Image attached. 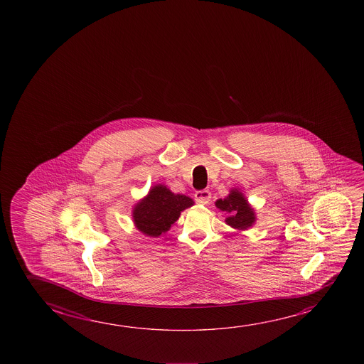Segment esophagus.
I'll return each mask as SVG.
<instances>
[{
    "label": "esophagus",
    "instance_id": "esophagus-1",
    "mask_svg": "<svg viewBox=\"0 0 364 364\" xmlns=\"http://www.w3.org/2000/svg\"><path fill=\"white\" fill-rule=\"evenodd\" d=\"M210 191L204 189V191H198L196 193V200L200 204H208L210 202Z\"/></svg>",
    "mask_w": 364,
    "mask_h": 364
}]
</instances>
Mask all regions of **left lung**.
<instances>
[{
	"label": "left lung",
	"mask_w": 364,
	"mask_h": 364,
	"mask_svg": "<svg viewBox=\"0 0 364 364\" xmlns=\"http://www.w3.org/2000/svg\"><path fill=\"white\" fill-rule=\"evenodd\" d=\"M215 207L228 215L225 220L227 225L239 231L250 228L257 220L254 208L237 189H231L225 199L215 200Z\"/></svg>",
	"instance_id": "1"
}]
</instances>
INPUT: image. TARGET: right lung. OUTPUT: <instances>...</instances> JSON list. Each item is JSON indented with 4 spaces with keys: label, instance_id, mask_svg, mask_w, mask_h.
I'll list each match as a JSON object with an SVG mask.
<instances>
[{
    "label": "right lung",
    "instance_id": "add662e5",
    "mask_svg": "<svg viewBox=\"0 0 364 364\" xmlns=\"http://www.w3.org/2000/svg\"><path fill=\"white\" fill-rule=\"evenodd\" d=\"M194 204L193 199L183 194H173L165 185H155L149 194L133 208V222L138 231L159 237L166 233L171 225L179 220L180 213Z\"/></svg>",
    "mask_w": 364,
    "mask_h": 364
}]
</instances>
